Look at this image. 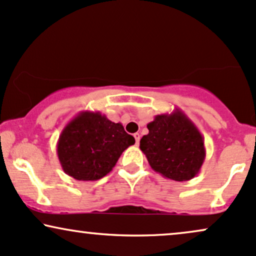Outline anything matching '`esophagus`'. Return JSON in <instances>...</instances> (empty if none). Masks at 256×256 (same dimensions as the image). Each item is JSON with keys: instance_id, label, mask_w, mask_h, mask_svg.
<instances>
[{"instance_id": "esophagus-1", "label": "esophagus", "mask_w": 256, "mask_h": 256, "mask_svg": "<svg viewBox=\"0 0 256 256\" xmlns=\"http://www.w3.org/2000/svg\"><path fill=\"white\" fill-rule=\"evenodd\" d=\"M134 140H136V146H138V144H140V134H138V132H137V134H134Z\"/></svg>"}]
</instances>
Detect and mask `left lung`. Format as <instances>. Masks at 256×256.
I'll return each instance as SVG.
<instances>
[{"instance_id": "left-lung-1", "label": "left lung", "mask_w": 256, "mask_h": 256, "mask_svg": "<svg viewBox=\"0 0 256 256\" xmlns=\"http://www.w3.org/2000/svg\"><path fill=\"white\" fill-rule=\"evenodd\" d=\"M146 126L149 134L140 148L156 173L174 181H188L199 173L206 155L204 138L182 110L155 116Z\"/></svg>"}]
</instances>
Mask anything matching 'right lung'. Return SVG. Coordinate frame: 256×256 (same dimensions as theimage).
<instances>
[{
  "instance_id": "1",
  "label": "right lung",
  "mask_w": 256,
  "mask_h": 256,
  "mask_svg": "<svg viewBox=\"0 0 256 256\" xmlns=\"http://www.w3.org/2000/svg\"><path fill=\"white\" fill-rule=\"evenodd\" d=\"M134 144L120 122L100 112L83 110L68 122L57 142L64 173L80 181H95L112 170L124 150Z\"/></svg>"
}]
</instances>
